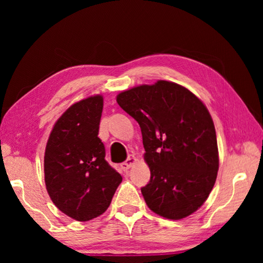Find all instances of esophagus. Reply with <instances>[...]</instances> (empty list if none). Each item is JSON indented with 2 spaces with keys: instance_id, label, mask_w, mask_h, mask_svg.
<instances>
[{
  "instance_id": "esophagus-1",
  "label": "esophagus",
  "mask_w": 263,
  "mask_h": 263,
  "mask_svg": "<svg viewBox=\"0 0 263 263\" xmlns=\"http://www.w3.org/2000/svg\"><path fill=\"white\" fill-rule=\"evenodd\" d=\"M136 162H137V158L135 157V155H130V157H128L125 161L121 163V169L123 172H127L128 169H130Z\"/></svg>"
}]
</instances>
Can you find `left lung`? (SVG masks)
I'll list each match as a JSON object with an SVG mask.
<instances>
[{
    "instance_id": "8db88e82",
    "label": "left lung",
    "mask_w": 263,
    "mask_h": 263,
    "mask_svg": "<svg viewBox=\"0 0 263 263\" xmlns=\"http://www.w3.org/2000/svg\"><path fill=\"white\" fill-rule=\"evenodd\" d=\"M117 103L141 128L151 171L141 188L147 206L173 220L194 213L210 195L219 167L206 106L186 88L162 80L121 92Z\"/></svg>"
}]
</instances>
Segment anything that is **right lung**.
<instances>
[{"label": "right lung", "mask_w": 263, "mask_h": 263, "mask_svg": "<svg viewBox=\"0 0 263 263\" xmlns=\"http://www.w3.org/2000/svg\"><path fill=\"white\" fill-rule=\"evenodd\" d=\"M101 95L84 99L62 114L48 137L44 172L54 205L78 221H88L109 208L122 176L105 160L99 137Z\"/></svg>", "instance_id": "1"}]
</instances>
